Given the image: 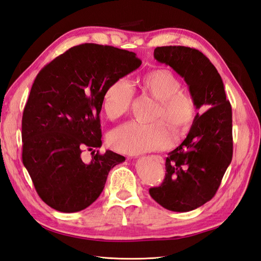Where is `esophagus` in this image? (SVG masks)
<instances>
[{"mask_svg":"<svg viewBox=\"0 0 261 261\" xmlns=\"http://www.w3.org/2000/svg\"><path fill=\"white\" fill-rule=\"evenodd\" d=\"M151 158H152V159H153L155 162H158V163H163V162H164L163 158H162L161 155H151Z\"/></svg>","mask_w":261,"mask_h":261,"instance_id":"34e87169","label":"esophagus"}]
</instances>
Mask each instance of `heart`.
Here are the masks:
<instances>
[{
	"label": "heart",
	"instance_id": "1",
	"mask_svg": "<svg viewBox=\"0 0 261 261\" xmlns=\"http://www.w3.org/2000/svg\"><path fill=\"white\" fill-rule=\"evenodd\" d=\"M140 88L158 101L154 120H164L177 135L184 134L195 118V102L181 92L179 78L168 68H155L140 80ZM134 98L129 83L120 78L110 85L103 96L102 107L106 115L115 120L128 111ZM114 150L126 154H140L168 147L171 143L170 128L162 121L151 124L128 122L118 126L109 137Z\"/></svg>",
	"mask_w": 261,
	"mask_h": 261
}]
</instances>
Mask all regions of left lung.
Listing matches in <instances>:
<instances>
[{"label": "left lung", "mask_w": 261, "mask_h": 261, "mask_svg": "<svg viewBox=\"0 0 261 261\" xmlns=\"http://www.w3.org/2000/svg\"><path fill=\"white\" fill-rule=\"evenodd\" d=\"M154 59L184 78L197 110L185 140L169 152L165 178L149 194L163 208L187 212L216 195L232 161V108L224 85L209 59L200 51L180 45L158 46Z\"/></svg>", "instance_id": "1"}]
</instances>
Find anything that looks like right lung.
Masks as SVG:
<instances>
[{
    "label": "right lung",
    "instance_id": "obj_1",
    "mask_svg": "<svg viewBox=\"0 0 261 261\" xmlns=\"http://www.w3.org/2000/svg\"><path fill=\"white\" fill-rule=\"evenodd\" d=\"M141 65L134 52L110 45H76L45 65L31 87L21 121L22 163L40 198L61 212L97 200L109 172L125 158L100 148L105 92ZM89 149V163L81 153Z\"/></svg>",
    "mask_w": 261,
    "mask_h": 261
}]
</instances>
